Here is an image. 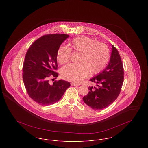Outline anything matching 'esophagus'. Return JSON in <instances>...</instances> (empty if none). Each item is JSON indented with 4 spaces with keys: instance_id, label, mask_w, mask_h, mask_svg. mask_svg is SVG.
Wrapping results in <instances>:
<instances>
[{
    "instance_id": "1",
    "label": "esophagus",
    "mask_w": 148,
    "mask_h": 148,
    "mask_svg": "<svg viewBox=\"0 0 148 148\" xmlns=\"http://www.w3.org/2000/svg\"><path fill=\"white\" fill-rule=\"evenodd\" d=\"M71 86H75V85H78L75 84V83H71Z\"/></svg>"
}]
</instances>
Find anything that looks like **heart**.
<instances>
[{
    "instance_id": "1",
    "label": "heart",
    "mask_w": 148,
    "mask_h": 148,
    "mask_svg": "<svg viewBox=\"0 0 148 148\" xmlns=\"http://www.w3.org/2000/svg\"><path fill=\"white\" fill-rule=\"evenodd\" d=\"M71 48L60 46L57 51L58 62L63 65L71 60V51L79 53L77 64H68L61 70L62 77L66 80L79 83L87 77L90 71L92 74L100 73L109 62V50L105 44L97 42L86 36L73 39Z\"/></svg>"
}]
</instances>
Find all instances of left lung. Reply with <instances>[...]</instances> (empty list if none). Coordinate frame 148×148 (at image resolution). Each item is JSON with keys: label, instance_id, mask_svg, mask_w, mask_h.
I'll return each mask as SVG.
<instances>
[{"label": "left lung", "instance_id": "1", "mask_svg": "<svg viewBox=\"0 0 148 148\" xmlns=\"http://www.w3.org/2000/svg\"><path fill=\"white\" fill-rule=\"evenodd\" d=\"M110 61L106 68L90 80L97 88L89 87L88 94L83 97L87 106L95 110L106 108L118 98L124 81V69L118 51L112 45Z\"/></svg>", "mask_w": 148, "mask_h": 148}]
</instances>
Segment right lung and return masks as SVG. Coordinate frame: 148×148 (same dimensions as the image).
Segmentation results:
<instances>
[{
    "label": "right lung",
    "mask_w": 148,
    "mask_h": 148,
    "mask_svg": "<svg viewBox=\"0 0 148 148\" xmlns=\"http://www.w3.org/2000/svg\"><path fill=\"white\" fill-rule=\"evenodd\" d=\"M69 35L52 34L44 35L33 42L28 50L23 66V79L29 97L38 104L49 106L58 101L71 86L59 80L53 84L48 77H58L57 51Z\"/></svg>",
    "instance_id": "add662e5"
}]
</instances>
